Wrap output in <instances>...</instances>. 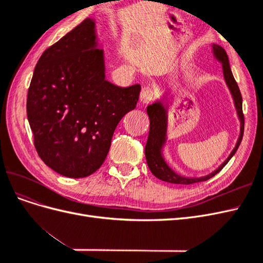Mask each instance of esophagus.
Returning a JSON list of instances; mask_svg holds the SVG:
<instances>
[{
	"mask_svg": "<svg viewBox=\"0 0 263 263\" xmlns=\"http://www.w3.org/2000/svg\"><path fill=\"white\" fill-rule=\"evenodd\" d=\"M156 98V92L153 89V87L149 85L142 86L141 92H140V101L142 103H150L151 101H154Z\"/></svg>",
	"mask_w": 263,
	"mask_h": 263,
	"instance_id": "1",
	"label": "esophagus"
}]
</instances>
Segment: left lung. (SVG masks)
<instances>
[{"label":"left lung","mask_w":263,"mask_h":263,"mask_svg":"<svg viewBox=\"0 0 263 263\" xmlns=\"http://www.w3.org/2000/svg\"><path fill=\"white\" fill-rule=\"evenodd\" d=\"M213 50L215 55H216L217 59L222 62V71H224V78L226 80L227 85L229 86L230 91L235 100V105L237 108L238 115L241 121V128H240V137L237 141V145L233 153L230 154L227 160L222 163L219 168L213 172L212 174L208 177L195 179V178H184L178 176L177 173H174L166 163L164 162L163 158L161 156V147L165 139V129H166V117H165V109L160 103H155V104L150 105L147 107V114L150 119V128H149V135L147 139V144L145 147V155H146V160L147 164L149 166L150 171L153 172L154 176L158 179L162 181L173 183V184H192V183H197L206 181L211 178H213L216 174L224 168V166L228 163V161L232 159V157L235 155L238 147L240 146V142L242 140L243 136V129H245V116L242 112V98L241 93L239 90V86H238L235 78L232 73V70L229 67V61H228V55L226 51L221 48V47L217 45H213Z\"/></svg>","instance_id":"8db88e82"}]
</instances>
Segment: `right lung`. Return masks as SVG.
Segmentation results:
<instances>
[{
    "instance_id": "right-lung-1",
    "label": "right lung",
    "mask_w": 263,
    "mask_h": 263,
    "mask_svg": "<svg viewBox=\"0 0 263 263\" xmlns=\"http://www.w3.org/2000/svg\"><path fill=\"white\" fill-rule=\"evenodd\" d=\"M90 18L39 58L27 93V118L38 156L53 171L84 178L104 162L119 121L137 105L140 85L105 80Z\"/></svg>"
}]
</instances>
